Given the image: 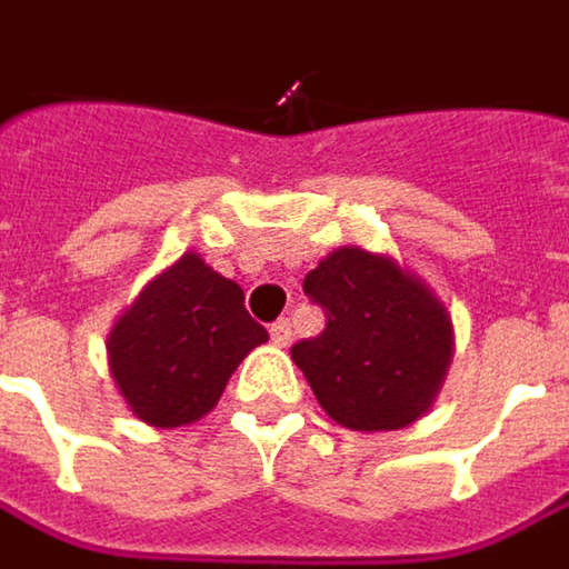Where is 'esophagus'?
<instances>
[{
    "label": "esophagus",
    "instance_id": "obj_1",
    "mask_svg": "<svg viewBox=\"0 0 569 569\" xmlns=\"http://www.w3.org/2000/svg\"><path fill=\"white\" fill-rule=\"evenodd\" d=\"M268 333H271V343H274V346H288V343H291V337H295V333H291V323H288V320H274V323L268 327Z\"/></svg>",
    "mask_w": 569,
    "mask_h": 569
}]
</instances>
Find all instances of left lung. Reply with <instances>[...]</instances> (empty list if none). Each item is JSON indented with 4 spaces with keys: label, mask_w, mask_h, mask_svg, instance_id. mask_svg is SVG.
Listing matches in <instances>:
<instances>
[{
    "label": "left lung",
    "mask_w": 569,
    "mask_h": 569,
    "mask_svg": "<svg viewBox=\"0 0 569 569\" xmlns=\"http://www.w3.org/2000/svg\"><path fill=\"white\" fill-rule=\"evenodd\" d=\"M327 327L291 346L320 408L352 430H398L425 415L453 352L443 305L386 256L346 246L305 278Z\"/></svg>",
    "instance_id": "left-lung-1"
}]
</instances>
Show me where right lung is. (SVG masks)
<instances>
[{
	"instance_id": "obj_1",
	"label": "right lung",
	"mask_w": 569,
	"mask_h": 569,
	"mask_svg": "<svg viewBox=\"0 0 569 569\" xmlns=\"http://www.w3.org/2000/svg\"><path fill=\"white\" fill-rule=\"evenodd\" d=\"M242 301L236 281L190 252L119 317L109 369L144 425H193L220 401L246 352L268 340Z\"/></svg>"
}]
</instances>
